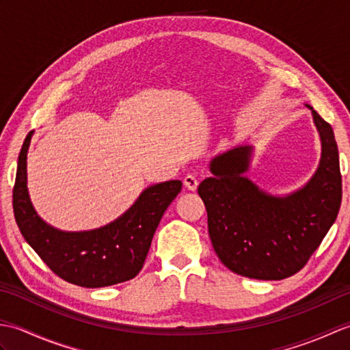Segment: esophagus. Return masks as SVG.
<instances>
[{"label": "esophagus", "instance_id": "esophagus-1", "mask_svg": "<svg viewBox=\"0 0 350 350\" xmlns=\"http://www.w3.org/2000/svg\"><path fill=\"white\" fill-rule=\"evenodd\" d=\"M183 183H185V187H187L189 191H196L197 187H198L197 176L187 174V176H185V179H183Z\"/></svg>", "mask_w": 350, "mask_h": 350}]
</instances>
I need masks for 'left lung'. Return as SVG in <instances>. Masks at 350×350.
<instances>
[{"instance_id": "8db88e82", "label": "left lung", "mask_w": 350, "mask_h": 350, "mask_svg": "<svg viewBox=\"0 0 350 350\" xmlns=\"http://www.w3.org/2000/svg\"><path fill=\"white\" fill-rule=\"evenodd\" d=\"M322 138L313 179L278 198L243 176L251 147H236L211 162L213 176L198 187L213 250L230 271L254 280H284L299 272L337 219L341 204L338 148L331 124L311 107Z\"/></svg>"}]
</instances>
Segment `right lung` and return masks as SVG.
Returning a JSON list of instances; mask_svg holds the SVG:
<instances>
[{
    "mask_svg": "<svg viewBox=\"0 0 350 350\" xmlns=\"http://www.w3.org/2000/svg\"><path fill=\"white\" fill-rule=\"evenodd\" d=\"M28 133L22 144L13 187V212L24 239L57 277L96 288L132 280L144 260L163 212L182 191L180 180L147 188L122 218L93 232L64 233L37 217L27 191Z\"/></svg>",
    "mask_w": 350,
    "mask_h": 350,
    "instance_id": "add662e5",
    "label": "right lung"
}]
</instances>
